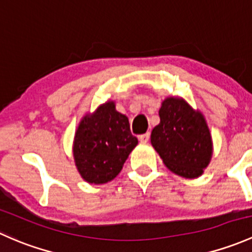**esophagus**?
Masks as SVG:
<instances>
[{
	"label": "esophagus",
	"mask_w": 252,
	"mask_h": 252,
	"mask_svg": "<svg viewBox=\"0 0 252 252\" xmlns=\"http://www.w3.org/2000/svg\"><path fill=\"white\" fill-rule=\"evenodd\" d=\"M149 137H150L149 133H144V134H141V136H138V139L141 143H147V142L149 141Z\"/></svg>",
	"instance_id": "1"
}]
</instances>
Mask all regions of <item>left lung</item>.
I'll return each instance as SVG.
<instances>
[{
    "instance_id": "1",
    "label": "left lung",
    "mask_w": 252,
    "mask_h": 252,
    "mask_svg": "<svg viewBox=\"0 0 252 252\" xmlns=\"http://www.w3.org/2000/svg\"><path fill=\"white\" fill-rule=\"evenodd\" d=\"M150 142L166 167L183 178L200 177L211 161L214 143L204 114L182 97H167Z\"/></svg>"
}]
</instances>
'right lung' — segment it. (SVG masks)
<instances>
[{
    "label": "right lung",
    "instance_id": "right-lung-1",
    "mask_svg": "<svg viewBox=\"0 0 252 252\" xmlns=\"http://www.w3.org/2000/svg\"><path fill=\"white\" fill-rule=\"evenodd\" d=\"M137 144L128 118L116 110L114 100H107L82 116L77 126L72 142L75 166L87 183H108L120 173Z\"/></svg>",
    "mask_w": 252,
    "mask_h": 252
}]
</instances>
